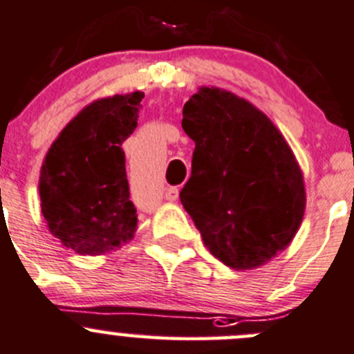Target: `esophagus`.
<instances>
[{"instance_id": "obj_1", "label": "esophagus", "mask_w": 354, "mask_h": 354, "mask_svg": "<svg viewBox=\"0 0 354 354\" xmlns=\"http://www.w3.org/2000/svg\"><path fill=\"white\" fill-rule=\"evenodd\" d=\"M178 198V189L177 187H167L165 199L167 201H177Z\"/></svg>"}]
</instances>
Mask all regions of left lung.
Returning a JSON list of instances; mask_svg holds the SVG:
<instances>
[{
    "label": "left lung",
    "instance_id": "obj_1",
    "mask_svg": "<svg viewBox=\"0 0 354 354\" xmlns=\"http://www.w3.org/2000/svg\"><path fill=\"white\" fill-rule=\"evenodd\" d=\"M196 143L180 203L204 245L233 269L262 266L297 233L305 211L301 170L261 111L220 88H201L182 109Z\"/></svg>",
    "mask_w": 354,
    "mask_h": 354
}]
</instances>
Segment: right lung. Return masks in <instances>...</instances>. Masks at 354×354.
Listing matches in <instances>:
<instances>
[{
	"mask_svg": "<svg viewBox=\"0 0 354 354\" xmlns=\"http://www.w3.org/2000/svg\"><path fill=\"white\" fill-rule=\"evenodd\" d=\"M143 97L134 92L93 102L47 151L39 184L42 214L50 233L76 254H104L136 230L121 147L136 129Z\"/></svg>",
	"mask_w": 354,
	"mask_h": 354,
	"instance_id": "right-lung-1",
	"label": "right lung"
}]
</instances>
